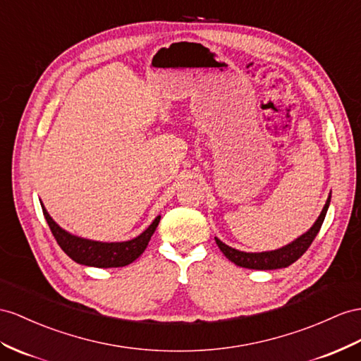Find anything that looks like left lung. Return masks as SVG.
Returning <instances> with one entry per match:
<instances>
[{"instance_id": "left-lung-1", "label": "left lung", "mask_w": 361, "mask_h": 361, "mask_svg": "<svg viewBox=\"0 0 361 361\" xmlns=\"http://www.w3.org/2000/svg\"><path fill=\"white\" fill-rule=\"evenodd\" d=\"M329 202H331V193L328 195V200L325 202V206H323L319 218L316 219V223L312 224V227L308 230V232H305L299 238H295L293 243L286 244L281 248H276V250L259 252V253L241 252V250H236L233 247H228L218 238H215V241L219 247V250L224 253V256L228 261H232L239 267H244V269H252V270L285 269V267H288L293 262L298 261L299 257L308 250V247L314 241V238H316L319 233V230L323 224V219L326 216Z\"/></svg>"}]
</instances>
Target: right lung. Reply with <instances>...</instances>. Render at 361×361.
I'll list each match as a JSON object with an SVG mask.
<instances>
[{"mask_svg":"<svg viewBox=\"0 0 361 361\" xmlns=\"http://www.w3.org/2000/svg\"><path fill=\"white\" fill-rule=\"evenodd\" d=\"M41 207L44 212L45 221L51 230V233L56 239L59 247L66 252L73 261L88 265V267H97V269H111V267H125L134 262L138 256H140L145 248L151 241V236L154 235L157 226L160 223V215L157 216L151 226L143 232L129 239V241L122 243H102L94 241V239H87L73 235L67 230H63L54 219L50 216L47 209L44 207L41 202Z\"/></svg>","mask_w":361,"mask_h":361,"instance_id":"right-lung-1","label":"right lung"}]
</instances>
